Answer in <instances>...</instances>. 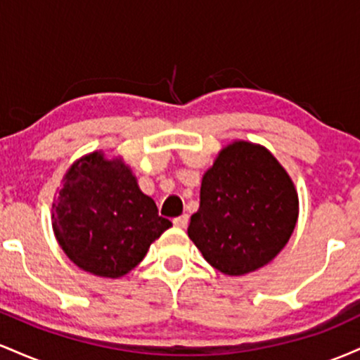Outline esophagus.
Masks as SVG:
<instances>
[{
  "label": "esophagus",
  "mask_w": 360,
  "mask_h": 360,
  "mask_svg": "<svg viewBox=\"0 0 360 360\" xmlns=\"http://www.w3.org/2000/svg\"><path fill=\"white\" fill-rule=\"evenodd\" d=\"M188 221H189L188 214H181V217H177L172 220V223H174L177 229H186V226H188Z\"/></svg>",
  "instance_id": "esophagus-1"
}]
</instances>
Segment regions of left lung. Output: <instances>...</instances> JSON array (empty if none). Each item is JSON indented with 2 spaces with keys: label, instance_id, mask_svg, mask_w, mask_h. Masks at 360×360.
Instances as JSON below:
<instances>
[{
  "label": "left lung",
  "instance_id": "8db88e82",
  "mask_svg": "<svg viewBox=\"0 0 360 360\" xmlns=\"http://www.w3.org/2000/svg\"><path fill=\"white\" fill-rule=\"evenodd\" d=\"M298 221V193L266 147L235 140L205 172L189 238L206 262L229 276L249 274L284 249Z\"/></svg>",
  "mask_w": 360,
  "mask_h": 360
}]
</instances>
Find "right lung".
I'll return each mask as SVG.
<instances>
[{"label":"right lung","instance_id":"obj_1","mask_svg":"<svg viewBox=\"0 0 360 360\" xmlns=\"http://www.w3.org/2000/svg\"><path fill=\"white\" fill-rule=\"evenodd\" d=\"M169 226L155 201L140 191L131 169L103 152H91L68 169L52 203V229L62 250L79 269L101 278H122L139 266Z\"/></svg>","mask_w":360,"mask_h":360}]
</instances>
